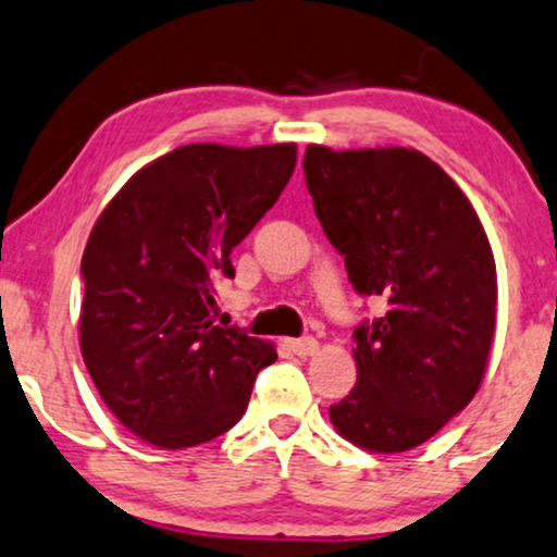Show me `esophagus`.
Segmentation results:
<instances>
[{
	"mask_svg": "<svg viewBox=\"0 0 557 557\" xmlns=\"http://www.w3.org/2000/svg\"><path fill=\"white\" fill-rule=\"evenodd\" d=\"M287 346H290L293 354H298L306 359V356H315L318 354V341L313 336H306V338H290L287 341Z\"/></svg>",
	"mask_w": 557,
	"mask_h": 557,
	"instance_id": "1",
	"label": "esophagus"
}]
</instances>
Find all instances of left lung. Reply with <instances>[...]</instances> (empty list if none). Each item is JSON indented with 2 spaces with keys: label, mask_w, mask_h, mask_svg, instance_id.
<instances>
[{
  "label": "left lung",
  "mask_w": 557,
  "mask_h": 557,
  "mask_svg": "<svg viewBox=\"0 0 557 557\" xmlns=\"http://www.w3.org/2000/svg\"><path fill=\"white\" fill-rule=\"evenodd\" d=\"M302 170L356 293L389 302L354 331L356 387L331 422L354 446L403 454L481 387L496 325L492 247L466 193L410 147L308 145Z\"/></svg>",
  "instance_id": "left-lung-1"
}]
</instances>
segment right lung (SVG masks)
Here are the masks:
<instances>
[{
    "label": "right lung",
    "instance_id": "right-lung-1",
    "mask_svg": "<svg viewBox=\"0 0 557 557\" xmlns=\"http://www.w3.org/2000/svg\"><path fill=\"white\" fill-rule=\"evenodd\" d=\"M293 143L183 145L147 162L88 236L78 341L103 405L162 450L201 446L247 410L270 341L221 329L211 310L232 251L290 181Z\"/></svg>",
    "mask_w": 557,
    "mask_h": 557
}]
</instances>
